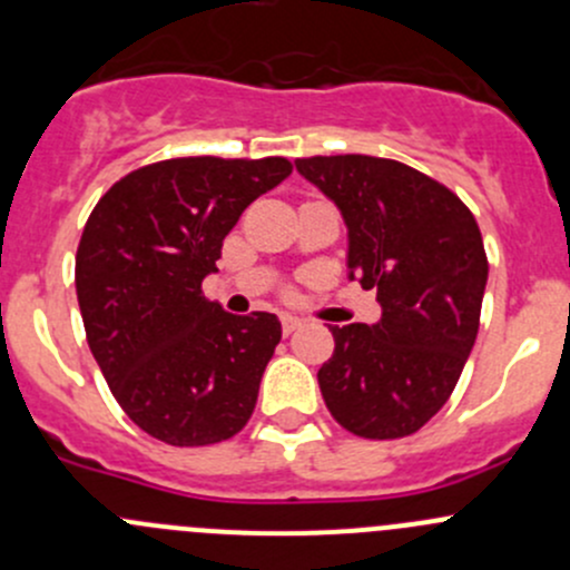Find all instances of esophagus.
I'll return each instance as SVG.
<instances>
[{
  "label": "esophagus",
  "instance_id": "34e87169",
  "mask_svg": "<svg viewBox=\"0 0 570 570\" xmlns=\"http://www.w3.org/2000/svg\"><path fill=\"white\" fill-rule=\"evenodd\" d=\"M301 325H303V320L295 317V314H284V317H281V331H284L286 336H289V333H295Z\"/></svg>",
  "mask_w": 570,
  "mask_h": 570
}]
</instances>
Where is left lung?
<instances>
[{
    "instance_id": "obj_1",
    "label": "left lung",
    "mask_w": 570,
    "mask_h": 570,
    "mask_svg": "<svg viewBox=\"0 0 570 570\" xmlns=\"http://www.w3.org/2000/svg\"><path fill=\"white\" fill-rule=\"evenodd\" d=\"M347 226V275L377 292L381 320L331 327L317 381L331 416L361 439H402L444 407L480 327L488 258L469 206L394 159H295Z\"/></svg>"
}]
</instances>
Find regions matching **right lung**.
Instances as JSON below:
<instances>
[{
	"instance_id": "obj_1",
	"label": "right lung",
	"mask_w": 570,
	"mask_h": 570,
	"mask_svg": "<svg viewBox=\"0 0 570 570\" xmlns=\"http://www.w3.org/2000/svg\"><path fill=\"white\" fill-rule=\"evenodd\" d=\"M292 174L289 159L181 157L107 189L77 250L90 353L126 416L170 446L237 435L281 342L275 314L223 312L200 284L239 215Z\"/></svg>"
}]
</instances>
